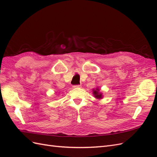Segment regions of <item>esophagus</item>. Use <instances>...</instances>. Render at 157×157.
Wrapping results in <instances>:
<instances>
[{"instance_id":"34e87169","label":"esophagus","mask_w":157,"mask_h":157,"mask_svg":"<svg viewBox=\"0 0 157 157\" xmlns=\"http://www.w3.org/2000/svg\"><path fill=\"white\" fill-rule=\"evenodd\" d=\"M74 88H80L81 87V86L80 85H75V86H73Z\"/></svg>"}]
</instances>
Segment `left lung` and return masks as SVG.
<instances>
[{
	"label": "left lung",
	"mask_w": 157,
	"mask_h": 157,
	"mask_svg": "<svg viewBox=\"0 0 157 157\" xmlns=\"http://www.w3.org/2000/svg\"><path fill=\"white\" fill-rule=\"evenodd\" d=\"M93 91V94L94 97L98 99H100L103 98V94L99 91V88H96V89H93L92 90Z\"/></svg>",
	"instance_id": "obj_1"
}]
</instances>
